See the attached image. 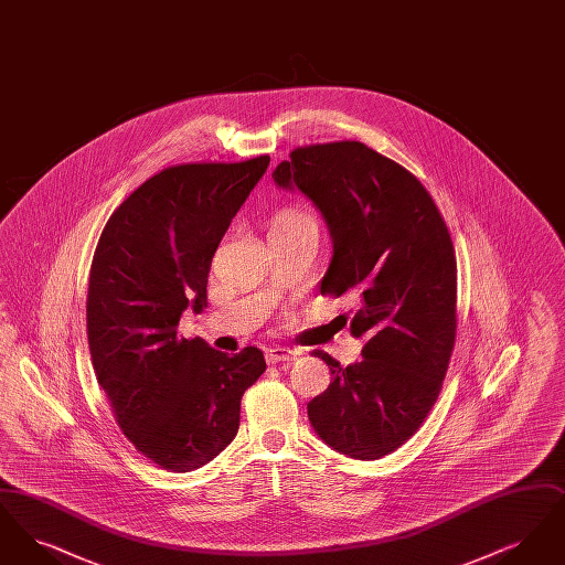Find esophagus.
Segmentation results:
<instances>
[{
	"label": "esophagus",
	"instance_id": "esophagus-1",
	"mask_svg": "<svg viewBox=\"0 0 565 565\" xmlns=\"http://www.w3.org/2000/svg\"><path fill=\"white\" fill-rule=\"evenodd\" d=\"M296 355H298V351L288 350V348H270V350L265 351V358H267V362H269V364L292 362Z\"/></svg>",
	"mask_w": 565,
	"mask_h": 565
}]
</instances>
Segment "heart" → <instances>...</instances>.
Returning <instances> with one entry per match:
<instances>
[{
	"instance_id": "1",
	"label": "heart",
	"mask_w": 565,
	"mask_h": 565,
	"mask_svg": "<svg viewBox=\"0 0 565 565\" xmlns=\"http://www.w3.org/2000/svg\"><path fill=\"white\" fill-rule=\"evenodd\" d=\"M302 222H313L311 215L300 212V210H284L275 215L270 228H281V226H295V224H302Z\"/></svg>"
}]
</instances>
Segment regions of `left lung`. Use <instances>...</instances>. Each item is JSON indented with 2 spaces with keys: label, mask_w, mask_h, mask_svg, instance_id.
<instances>
[{
  "label": "left lung",
  "mask_w": 565,
  "mask_h": 565,
  "mask_svg": "<svg viewBox=\"0 0 565 565\" xmlns=\"http://www.w3.org/2000/svg\"><path fill=\"white\" fill-rule=\"evenodd\" d=\"M322 214L332 258L322 295L355 300L351 332L362 360L330 366L328 390L307 404L328 447L353 459L396 451L428 417L456 343L454 243L428 190L360 141L296 148L273 171Z\"/></svg>",
  "instance_id": "8db88e82"
}]
</instances>
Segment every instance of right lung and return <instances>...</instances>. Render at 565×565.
<instances>
[{
    "instance_id": "add662e5",
    "label": "right lung",
    "mask_w": 565,
    "mask_h": 565,
    "mask_svg": "<svg viewBox=\"0 0 565 565\" xmlns=\"http://www.w3.org/2000/svg\"><path fill=\"white\" fill-rule=\"evenodd\" d=\"M269 162L164 169L111 214L95 249L86 298L95 375L135 449L171 472L231 445L243 392L267 369L258 348L228 355L178 339L175 328L189 307H207L215 247Z\"/></svg>"
}]
</instances>
